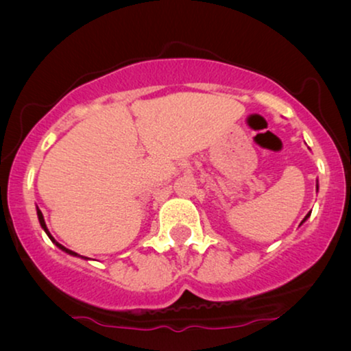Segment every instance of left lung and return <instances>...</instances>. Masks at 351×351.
Masks as SVG:
<instances>
[{"label":"left lung","mask_w":351,"mask_h":351,"mask_svg":"<svg viewBox=\"0 0 351 351\" xmlns=\"http://www.w3.org/2000/svg\"><path fill=\"white\" fill-rule=\"evenodd\" d=\"M316 190H318V184H316ZM310 214H311V210H310V213H308V214H306V215H305V219H304V220H302V223H304V222H305V220L310 217Z\"/></svg>","instance_id":"8db88e82"}]
</instances>
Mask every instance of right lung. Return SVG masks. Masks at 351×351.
<instances>
[{
  "label": "right lung",
  "instance_id": "add662e5",
  "mask_svg": "<svg viewBox=\"0 0 351 351\" xmlns=\"http://www.w3.org/2000/svg\"><path fill=\"white\" fill-rule=\"evenodd\" d=\"M36 214H38V220H40V225H41V228H43V230H45V232H46V234H47V237H49V239H51V241H52V243H54L57 247H59V249H62V251H64V252H66V254H70V256H75V257H81V258H86V257H83V256H80V254H76V252H73V251H70V249H66L65 246H62V244H60V243H57V241H56V239H54V238H52V234L49 233V230H47V227H46V222H45V217H43V213H41V210H40V209H38V208H36Z\"/></svg>",
  "mask_w": 351,
  "mask_h": 351
}]
</instances>
